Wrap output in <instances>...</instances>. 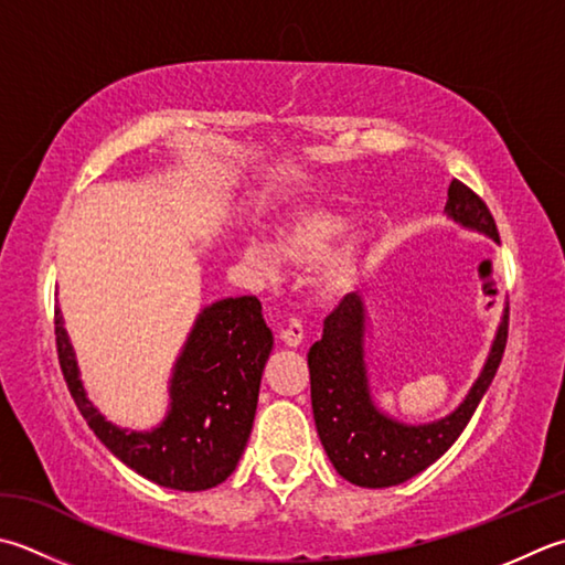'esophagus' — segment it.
<instances>
[{
	"instance_id": "obj_1",
	"label": "esophagus",
	"mask_w": 565,
	"mask_h": 565,
	"mask_svg": "<svg viewBox=\"0 0 565 565\" xmlns=\"http://www.w3.org/2000/svg\"><path fill=\"white\" fill-rule=\"evenodd\" d=\"M279 338L284 340L286 348H298V345H301V342H303V326H301V320L291 318L289 326H286V328L281 330Z\"/></svg>"
}]
</instances>
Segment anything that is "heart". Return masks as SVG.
I'll use <instances>...</instances> for the list:
<instances>
[{
	"mask_svg": "<svg viewBox=\"0 0 565 565\" xmlns=\"http://www.w3.org/2000/svg\"><path fill=\"white\" fill-rule=\"evenodd\" d=\"M348 217L323 205H306L296 210L279 225L274 242L252 237L242 249V259L262 279L279 274L281 259L294 267H319L313 271V291L320 298H340L358 284L364 267L362 239H350L335 249L345 235Z\"/></svg>",
	"mask_w": 565,
	"mask_h": 565,
	"instance_id": "heart-1",
	"label": "heart"
}]
</instances>
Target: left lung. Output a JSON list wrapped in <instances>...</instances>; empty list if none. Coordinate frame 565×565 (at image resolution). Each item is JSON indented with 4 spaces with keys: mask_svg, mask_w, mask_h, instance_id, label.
<instances>
[{
    "mask_svg": "<svg viewBox=\"0 0 565 565\" xmlns=\"http://www.w3.org/2000/svg\"><path fill=\"white\" fill-rule=\"evenodd\" d=\"M446 213L462 227L500 239L490 207L458 179L448 188ZM364 328L367 313L358 294H348L326 318L323 338L308 352L313 418L320 444L342 478L360 488H392L434 466L468 426L502 362L510 308H504L488 362L466 402L446 418L422 426L396 422L374 406L364 364Z\"/></svg>",
    "mask_w": 565,
    "mask_h": 565,
    "instance_id": "8db88e82",
    "label": "left lung"
}]
</instances>
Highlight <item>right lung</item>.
I'll list each match as a JSON object with an SVG mask.
<instances>
[{"instance_id": "right-lung-1", "label": "right lung", "mask_w": 565, "mask_h": 565, "mask_svg": "<svg viewBox=\"0 0 565 565\" xmlns=\"http://www.w3.org/2000/svg\"><path fill=\"white\" fill-rule=\"evenodd\" d=\"M271 345L274 335L257 296L223 298L203 308L175 360L169 416L151 430H127L109 424L87 399L63 316L55 308L58 362L87 426L127 468L181 492L215 488L237 468Z\"/></svg>"}]
</instances>
